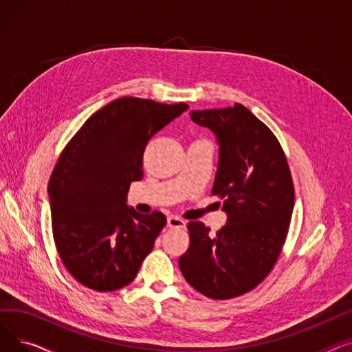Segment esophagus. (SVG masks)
<instances>
[{
	"mask_svg": "<svg viewBox=\"0 0 352 352\" xmlns=\"http://www.w3.org/2000/svg\"><path fill=\"white\" fill-rule=\"evenodd\" d=\"M186 224H187L186 221L175 215H170L168 219H166V226L170 228H186Z\"/></svg>",
	"mask_w": 352,
	"mask_h": 352,
	"instance_id": "obj_1",
	"label": "esophagus"
}]
</instances>
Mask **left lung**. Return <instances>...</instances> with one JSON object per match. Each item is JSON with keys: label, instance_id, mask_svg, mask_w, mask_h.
Instances as JSON below:
<instances>
[{"label": "left lung", "instance_id": "left-lung-1", "mask_svg": "<svg viewBox=\"0 0 352 352\" xmlns=\"http://www.w3.org/2000/svg\"><path fill=\"white\" fill-rule=\"evenodd\" d=\"M219 144L211 194L223 199L227 224L210 235L190 221V247L179 256L187 283L212 300L250 292L274 268L288 234L294 182L283 146L271 129L241 104L191 111Z\"/></svg>", "mask_w": 352, "mask_h": 352}]
</instances>
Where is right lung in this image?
<instances>
[{
  "mask_svg": "<svg viewBox=\"0 0 352 352\" xmlns=\"http://www.w3.org/2000/svg\"><path fill=\"white\" fill-rule=\"evenodd\" d=\"M188 105L122 97L92 114L55 164L48 195L55 247L67 271L100 292L131 283L166 218L126 207L142 179L145 146Z\"/></svg>",
  "mask_w": 352,
  "mask_h": 352,
  "instance_id": "right-lung-1",
  "label": "right lung"
}]
</instances>
